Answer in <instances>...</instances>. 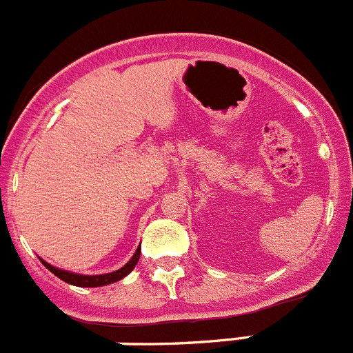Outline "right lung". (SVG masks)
<instances>
[{"mask_svg": "<svg viewBox=\"0 0 353 353\" xmlns=\"http://www.w3.org/2000/svg\"><path fill=\"white\" fill-rule=\"evenodd\" d=\"M139 256H141V247L136 251V254L132 256L130 261L127 263L125 266H121L120 270L117 272H111V273H104V275H80V273H72V272H65V270H59L55 266L48 265L47 261L41 263L54 273L55 276H59L61 281L68 282L71 285H78V288H101V285H108V284H113V282L121 281L123 276H127L132 270L136 268L137 261H139Z\"/></svg>", "mask_w": 353, "mask_h": 353, "instance_id": "obj_1", "label": "right lung"}]
</instances>
